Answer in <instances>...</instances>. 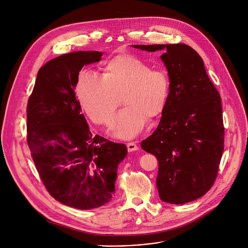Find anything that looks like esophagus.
Returning a JSON list of instances; mask_svg holds the SVG:
<instances>
[{
	"mask_svg": "<svg viewBox=\"0 0 248 248\" xmlns=\"http://www.w3.org/2000/svg\"><path fill=\"white\" fill-rule=\"evenodd\" d=\"M126 146H127L128 151H130V152L139 150V147H138V145H137L136 142H128V143L126 144Z\"/></svg>",
	"mask_w": 248,
	"mask_h": 248,
	"instance_id": "34e87169",
	"label": "esophagus"
}]
</instances>
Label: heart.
I'll list each match as a JSON object with an SVG mask.
<instances>
[{"instance_id":"obj_1","label":"heart","mask_w":248,"mask_h":248,"mask_svg":"<svg viewBox=\"0 0 248 248\" xmlns=\"http://www.w3.org/2000/svg\"><path fill=\"white\" fill-rule=\"evenodd\" d=\"M77 95L87 115L97 124L110 126L121 101L125 107L116 119V135L123 139L137 136L147 119L159 117L170 95V79L165 69L152 67L135 55L110 59L103 76L82 72Z\"/></svg>"}]
</instances>
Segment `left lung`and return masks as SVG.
<instances>
[{"mask_svg":"<svg viewBox=\"0 0 248 248\" xmlns=\"http://www.w3.org/2000/svg\"><path fill=\"white\" fill-rule=\"evenodd\" d=\"M161 56L170 79V95L154 133L140 143L159 163L160 198L185 204L214 185L224 149L221 99L201 57L186 44L133 45Z\"/></svg>","mask_w":248,"mask_h":248,"instance_id":"8db88e82","label":"left lung"}]
</instances>
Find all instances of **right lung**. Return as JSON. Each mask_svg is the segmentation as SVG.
Masks as SVG:
<instances>
[{"instance_id": "right-lung-1", "label": "right lung", "mask_w": 248, "mask_h": 248, "mask_svg": "<svg viewBox=\"0 0 248 248\" xmlns=\"http://www.w3.org/2000/svg\"><path fill=\"white\" fill-rule=\"evenodd\" d=\"M102 55L79 51L48 62L27 106V141L42 183L56 200L80 210L110 201L118 164L127 155L125 144L92 136L75 94L83 65Z\"/></svg>"}]
</instances>
